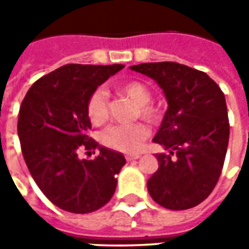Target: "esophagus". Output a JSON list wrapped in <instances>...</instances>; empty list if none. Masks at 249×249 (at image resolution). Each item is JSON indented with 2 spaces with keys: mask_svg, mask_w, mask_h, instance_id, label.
Returning a JSON list of instances; mask_svg holds the SVG:
<instances>
[{
  "mask_svg": "<svg viewBox=\"0 0 249 249\" xmlns=\"http://www.w3.org/2000/svg\"><path fill=\"white\" fill-rule=\"evenodd\" d=\"M139 158H140V155H127V157H126L127 160H134V159H139Z\"/></svg>",
  "mask_w": 249,
  "mask_h": 249,
  "instance_id": "obj_1",
  "label": "esophagus"
}]
</instances>
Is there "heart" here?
<instances>
[{"instance_id":"b5f03b06","label":"heart","mask_w":249,"mask_h":249,"mask_svg":"<svg viewBox=\"0 0 249 249\" xmlns=\"http://www.w3.org/2000/svg\"><path fill=\"white\" fill-rule=\"evenodd\" d=\"M116 92L127 97L139 108V115L151 123H157L160 119V112L157 107L149 104L152 92L144 83L131 80L116 86ZM87 115L92 124H102L108 119V92L104 89L95 90L87 102ZM149 136V130L142 123L133 124H113L104 130L101 140L109 148L122 152H134L140 148L141 142Z\"/></svg>"}]
</instances>
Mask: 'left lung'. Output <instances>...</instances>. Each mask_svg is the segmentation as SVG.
Returning <instances> with one entry per match:
<instances>
[{"label": "left lung", "instance_id": "left-lung-1", "mask_svg": "<svg viewBox=\"0 0 249 249\" xmlns=\"http://www.w3.org/2000/svg\"><path fill=\"white\" fill-rule=\"evenodd\" d=\"M154 79L165 92L167 110L154 142L159 167L147 181L160 206L183 211L201 204L220 177L229 145V116L223 91L206 73L176 62L130 66Z\"/></svg>", "mask_w": 249, "mask_h": 249}]
</instances>
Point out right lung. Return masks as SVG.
Returning a JSON list of instances; mask_svg holds the SVG:
<instances>
[{
    "label": "right lung",
    "instance_id": "add662e5",
    "mask_svg": "<svg viewBox=\"0 0 249 249\" xmlns=\"http://www.w3.org/2000/svg\"><path fill=\"white\" fill-rule=\"evenodd\" d=\"M122 68L69 63L38 79L22 101L18 136L24 162L44 196L66 212H94L116 190V175L126 159L89 136L87 102ZM82 148H98L100 154L79 160Z\"/></svg>",
    "mask_w": 249,
    "mask_h": 249
}]
</instances>
